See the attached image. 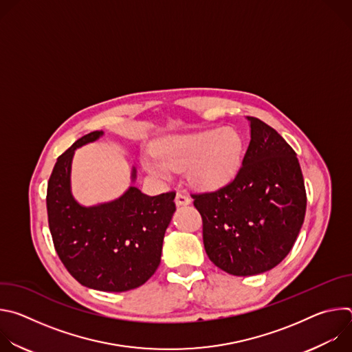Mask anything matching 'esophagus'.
Wrapping results in <instances>:
<instances>
[{
  "label": "esophagus",
  "mask_w": 352,
  "mask_h": 352,
  "mask_svg": "<svg viewBox=\"0 0 352 352\" xmlns=\"http://www.w3.org/2000/svg\"><path fill=\"white\" fill-rule=\"evenodd\" d=\"M175 205L179 208V206H188L190 205V197L188 195H185L184 192H177V196H175Z\"/></svg>",
  "instance_id": "esophagus-1"
}]
</instances>
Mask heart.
Segmentation results:
<instances>
[{"mask_svg":"<svg viewBox=\"0 0 352 352\" xmlns=\"http://www.w3.org/2000/svg\"><path fill=\"white\" fill-rule=\"evenodd\" d=\"M243 140L232 128L208 129L162 139L156 157H143V168L153 177L167 178L170 171L188 170V179L200 189L227 184L238 171Z\"/></svg>","mask_w":352,"mask_h":352,"instance_id":"b5f03b06","label":"heart"}]
</instances>
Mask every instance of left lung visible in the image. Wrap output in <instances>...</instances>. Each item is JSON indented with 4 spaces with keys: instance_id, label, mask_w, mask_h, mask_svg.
I'll return each mask as SVG.
<instances>
[{
    "instance_id": "obj_1",
    "label": "left lung",
    "mask_w": 352,
    "mask_h": 352,
    "mask_svg": "<svg viewBox=\"0 0 352 352\" xmlns=\"http://www.w3.org/2000/svg\"><path fill=\"white\" fill-rule=\"evenodd\" d=\"M246 120L250 140L234 179L214 192L192 195L209 259L243 277L276 267L289 254L307 210L304 177L292 147L259 118Z\"/></svg>"
}]
</instances>
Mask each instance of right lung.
Here are the masks:
<instances>
[{
	"label": "right lung",
	"mask_w": 352,
	"mask_h": 352,
	"mask_svg": "<svg viewBox=\"0 0 352 352\" xmlns=\"http://www.w3.org/2000/svg\"><path fill=\"white\" fill-rule=\"evenodd\" d=\"M103 135L82 136L57 159L47 186V214L56 250L71 276L87 288L122 292L144 284L159 267L175 193L147 196L131 185L111 202L80 205L71 189L75 150Z\"/></svg>",
	"instance_id": "add662e5"
}]
</instances>
